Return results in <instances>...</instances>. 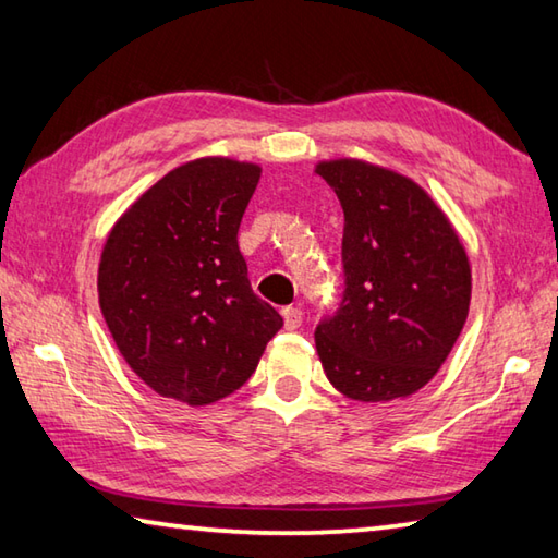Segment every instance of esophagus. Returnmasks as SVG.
<instances>
[{"label":"esophagus","instance_id":"obj_1","mask_svg":"<svg viewBox=\"0 0 558 558\" xmlns=\"http://www.w3.org/2000/svg\"><path fill=\"white\" fill-rule=\"evenodd\" d=\"M282 319H286V329H298L302 324V310L282 307Z\"/></svg>","mask_w":558,"mask_h":558}]
</instances>
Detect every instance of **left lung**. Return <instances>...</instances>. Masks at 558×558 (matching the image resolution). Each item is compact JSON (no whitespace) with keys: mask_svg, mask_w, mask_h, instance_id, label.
<instances>
[{"mask_svg":"<svg viewBox=\"0 0 558 558\" xmlns=\"http://www.w3.org/2000/svg\"><path fill=\"white\" fill-rule=\"evenodd\" d=\"M343 209L347 290L314 331L329 383L359 402L422 390L469 317L471 263L459 231L412 178L363 158L319 160Z\"/></svg>","mask_w":558,"mask_h":558,"instance_id":"8db88e82","label":"left lung"}]
</instances>
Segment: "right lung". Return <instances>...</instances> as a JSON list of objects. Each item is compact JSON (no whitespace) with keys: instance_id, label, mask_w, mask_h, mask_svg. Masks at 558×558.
Returning a JSON list of instances; mask_svg holds the SVG:
<instances>
[{"instance_id":"right-lung-1","label":"right lung","mask_w":558,"mask_h":558,"mask_svg":"<svg viewBox=\"0 0 558 558\" xmlns=\"http://www.w3.org/2000/svg\"><path fill=\"white\" fill-rule=\"evenodd\" d=\"M260 166L207 156L170 170L117 219L97 270L102 317L129 368L202 408L244 385L282 327L239 251Z\"/></svg>"}]
</instances>
